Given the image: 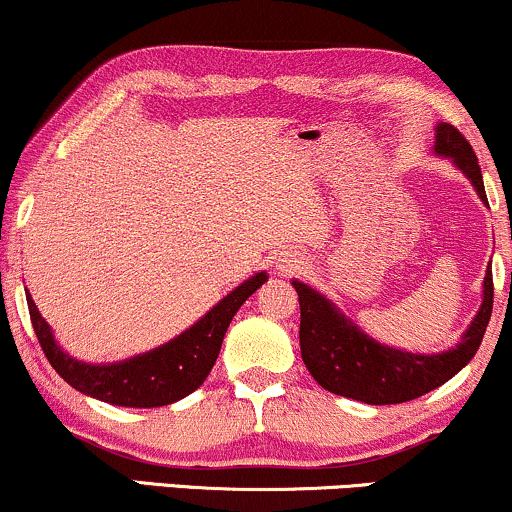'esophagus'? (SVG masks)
<instances>
[{"instance_id": "esophagus-1", "label": "esophagus", "mask_w": 512, "mask_h": 512, "mask_svg": "<svg viewBox=\"0 0 512 512\" xmlns=\"http://www.w3.org/2000/svg\"><path fill=\"white\" fill-rule=\"evenodd\" d=\"M303 267V255L298 252H281L279 260H276V274H293Z\"/></svg>"}]
</instances>
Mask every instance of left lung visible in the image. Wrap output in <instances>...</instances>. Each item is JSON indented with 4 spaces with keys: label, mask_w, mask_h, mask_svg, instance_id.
<instances>
[{
    "label": "left lung",
    "mask_w": 512,
    "mask_h": 512,
    "mask_svg": "<svg viewBox=\"0 0 512 512\" xmlns=\"http://www.w3.org/2000/svg\"><path fill=\"white\" fill-rule=\"evenodd\" d=\"M433 151L450 158L472 180L481 202L489 204L477 154L448 122H440L436 127ZM293 289L301 303V332L298 334H301L305 368L325 390L366 404L409 402L448 383L452 375L460 373L477 354L493 308V274L489 267L484 276V301L460 342L440 354H411V351L375 342L330 298L310 289L303 281H293Z\"/></svg>",
    "instance_id": "8db88e82"
}]
</instances>
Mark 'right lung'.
<instances>
[{
    "instance_id": "obj_1",
    "label": "right lung",
    "mask_w": 512,
    "mask_h": 512,
    "mask_svg": "<svg viewBox=\"0 0 512 512\" xmlns=\"http://www.w3.org/2000/svg\"><path fill=\"white\" fill-rule=\"evenodd\" d=\"M267 281V274L260 272L228 293L209 310L202 320L190 330L178 334L158 349L132 356L120 363H84L76 361L62 346L55 342L50 325L38 313L33 298L26 296L28 313L35 337H38L43 354L50 366L67 380L74 390L96 397L101 402L117 404V407H163L195 392L207 380L219 358L223 337L238 308Z\"/></svg>"
}]
</instances>
